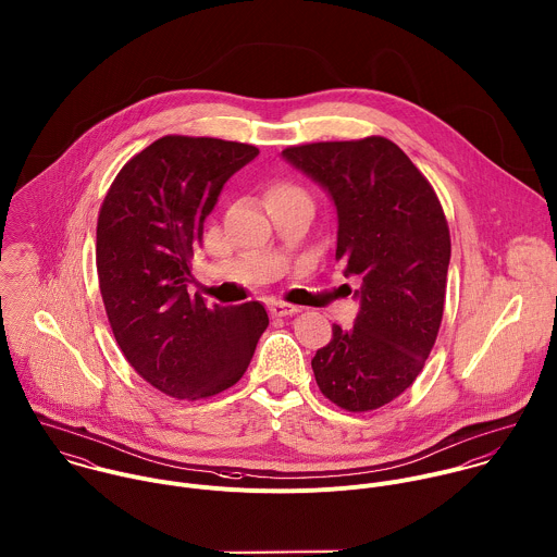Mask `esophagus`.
<instances>
[{
    "label": "esophagus",
    "mask_w": 557,
    "mask_h": 557,
    "mask_svg": "<svg viewBox=\"0 0 557 557\" xmlns=\"http://www.w3.org/2000/svg\"><path fill=\"white\" fill-rule=\"evenodd\" d=\"M269 310H271V314H273V317H293V314H297V312H299V308H297V306H293V304H284V301H273V304L269 306Z\"/></svg>",
    "instance_id": "34e87169"
}]
</instances>
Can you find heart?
Segmentation results:
<instances>
[{
	"mask_svg": "<svg viewBox=\"0 0 557 557\" xmlns=\"http://www.w3.org/2000/svg\"><path fill=\"white\" fill-rule=\"evenodd\" d=\"M290 201H310V195L295 182L288 180H277L267 188V206H280V203H290Z\"/></svg>",
	"mask_w": 557,
	"mask_h": 557,
	"instance_id": "heart-1",
	"label": "heart"
}]
</instances>
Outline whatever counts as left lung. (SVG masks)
Segmentation results:
<instances>
[{
	"mask_svg": "<svg viewBox=\"0 0 557 557\" xmlns=\"http://www.w3.org/2000/svg\"><path fill=\"white\" fill-rule=\"evenodd\" d=\"M282 156L332 197L336 260L362 280L354 327L334 325L312 358L317 384L343 410H377L412 386L441 330L451 258L443 206L384 136L297 145Z\"/></svg>",
	"mask_w": 557,
	"mask_h": 557,
	"instance_id": "8db88e82",
	"label": "left lung"
}]
</instances>
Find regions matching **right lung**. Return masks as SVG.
Segmentation results:
<instances>
[{
    "label": "right lung",
    "instance_id": "right-lung-1",
    "mask_svg": "<svg viewBox=\"0 0 557 557\" xmlns=\"http://www.w3.org/2000/svg\"><path fill=\"white\" fill-rule=\"evenodd\" d=\"M258 147L162 136L114 177L97 219V277L134 371L175 399H206L247 371L269 325L260 301L208 308L188 293L190 256L225 182Z\"/></svg>",
    "mask_w": 557,
    "mask_h": 557
}]
</instances>
